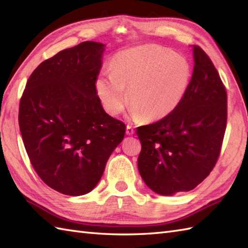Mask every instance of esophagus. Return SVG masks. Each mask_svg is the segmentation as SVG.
I'll list each match as a JSON object with an SVG mask.
<instances>
[{"label": "esophagus", "mask_w": 248, "mask_h": 248, "mask_svg": "<svg viewBox=\"0 0 248 248\" xmlns=\"http://www.w3.org/2000/svg\"><path fill=\"white\" fill-rule=\"evenodd\" d=\"M125 133H127V135H133L134 133H135V131H134V129L131 127V125H127V131H125Z\"/></svg>", "instance_id": "obj_1"}]
</instances>
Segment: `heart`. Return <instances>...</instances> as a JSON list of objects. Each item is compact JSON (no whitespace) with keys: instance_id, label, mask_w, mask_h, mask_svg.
Here are the masks:
<instances>
[{"instance_id":"heart-1","label":"heart","mask_w":248,"mask_h":248,"mask_svg":"<svg viewBox=\"0 0 248 248\" xmlns=\"http://www.w3.org/2000/svg\"><path fill=\"white\" fill-rule=\"evenodd\" d=\"M112 72L103 71L94 82L102 107L109 115L123 112L129 102L131 118L156 121L167 117L186 96L192 78L188 61L155 45L120 52ZM124 88H128L126 97Z\"/></svg>"}]
</instances>
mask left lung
<instances>
[{
  "label": "left lung",
  "mask_w": 248,
  "mask_h": 248,
  "mask_svg": "<svg viewBox=\"0 0 248 248\" xmlns=\"http://www.w3.org/2000/svg\"><path fill=\"white\" fill-rule=\"evenodd\" d=\"M194 69L180 105L155 124L136 129L138 166L146 186L171 196L196 187L211 172L227 121V93L209 56L193 46Z\"/></svg>",
  "instance_id": "left-lung-1"
}]
</instances>
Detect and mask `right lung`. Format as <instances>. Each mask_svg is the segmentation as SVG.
Wrapping results in <instances>:
<instances>
[{
  "label": "right lung",
  "mask_w": 248,
  "mask_h": 248,
  "mask_svg": "<svg viewBox=\"0 0 248 248\" xmlns=\"http://www.w3.org/2000/svg\"><path fill=\"white\" fill-rule=\"evenodd\" d=\"M105 45L84 41L41 62L20 101L19 125L34 170L69 196L92 191L125 125L105 113L94 82Z\"/></svg>",
  "instance_id": "right-lung-1"
}]
</instances>
